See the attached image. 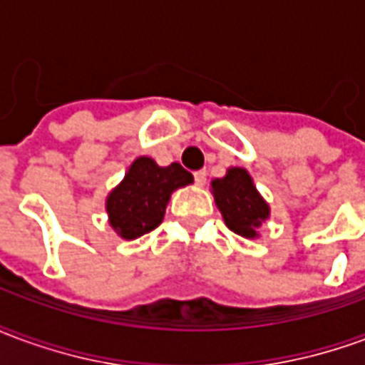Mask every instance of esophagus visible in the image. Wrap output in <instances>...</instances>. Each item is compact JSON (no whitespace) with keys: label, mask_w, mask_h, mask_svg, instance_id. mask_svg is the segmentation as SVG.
Listing matches in <instances>:
<instances>
[{"label":"esophagus","mask_w":365,"mask_h":365,"mask_svg":"<svg viewBox=\"0 0 365 365\" xmlns=\"http://www.w3.org/2000/svg\"><path fill=\"white\" fill-rule=\"evenodd\" d=\"M193 178H195V183H197V185H205L207 172L205 170H199V172H195V174H193Z\"/></svg>","instance_id":"34e87169"}]
</instances>
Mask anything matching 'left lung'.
I'll return each instance as SVG.
<instances>
[{"label": "left lung", "mask_w": 365, "mask_h": 365, "mask_svg": "<svg viewBox=\"0 0 365 365\" xmlns=\"http://www.w3.org/2000/svg\"><path fill=\"white\" fill-rule=\"evenodd\" d=\"M215 203L225 225L245 238L258 237L262 222L269 217V205L264 201L252 178L245 168H230L225 178L211 182Z\"/></svg>", "instance_id": "obj_1"}]
</instances>
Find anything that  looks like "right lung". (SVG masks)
I'll use <instances>...</instances> for the list:
<instances>
[{
	"instance_id": "add662e5",
	"label": "right lung",
	"mask_w": 365,
	"mask_h": 365,
	"mask_svg": "<svg viewBox=\"0 0 365 365\" xmlns=\"http://www.w3.org/2000/svg\"><path fill=\"white\" fill-rule=\"evenodd\" d=\"M191 182L193 175L178 162L162 168L148 156L136 158L123 182L107 195L109 225L125 240L143 237L162 222L170 195Z\"/></svg>"
}]
</instances>
